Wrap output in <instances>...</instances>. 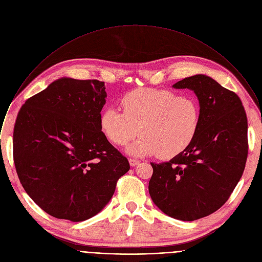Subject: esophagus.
Wrapping results in <instances>:
<instances>
[{"instance_id":"1","label":"esophagus","mask_w":262,"mask_h":262,"mask_svg":"<svg viewBox=\"0 0 262 262\" xmlns=\"http://www.w3.org/2000/svg\"><path fill=\"white\" fill-rule=\"evenodd\" d=\"M128 162H129V165L132 167H136V166H138L140 164V162L138 160H136V159H128Z\"/></svg>"}]
</instances>
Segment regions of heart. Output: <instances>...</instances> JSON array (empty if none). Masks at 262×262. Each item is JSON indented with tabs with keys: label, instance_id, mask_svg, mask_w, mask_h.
I'll return each instance as SVG.
<instances>
[{
	"label": "heart",
	"instance_id": "1",
	"mask_svg": "<svg viewBox=\"0 0 262 262\" xmlns=\"http://www.w3.org/2000/svg\"><path fill=\"white\" fill-rule=\"evenodd\" d=\"M123 112L105 107L99 116L104 137L115 145H125L140 130L142 135L127 146L136 157L157 155L171 159L182 152L195 138L201 118L198 99L167 90L139 89L121 99Z\"/></svg>",
	"mask_w": 262,
	"mask_h": 262
}]
</instances>
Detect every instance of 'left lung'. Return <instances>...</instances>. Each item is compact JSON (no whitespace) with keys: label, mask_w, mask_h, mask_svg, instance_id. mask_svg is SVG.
<instances>
[{"label":"left lung","mask_w":262,"mask_h":262,"mask_svg":"<svg viewBox=\"0 0 262 262\" xmlns=\"http://www.w3.org/2000/svg\"><path fill=\"white\" fill-rule=\"evenodd\" d=\"M196 94L201 110L198 132L182 152L151 163L148 190L167 215L195 221L217 210L239 181L248 157V121L239 97L205 74L173 85Z\"/></svg>","instance_id":"obj_1"}]
</instances>
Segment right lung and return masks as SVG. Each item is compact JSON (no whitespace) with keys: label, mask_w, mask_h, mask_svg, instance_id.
I'll use <instances>...</instances> for the list:
<instances>
[{"label":"right lung","mask_w":262,"mask_h":262,"mask_svg":"<svg viewBox=\"0 0 262 262\" xmlns=\"http://www.w3.org/2000/svg\"><path fill=\"white\" fill-rule=\"evenodd\" d=\"M105 86L61 78L20 107L13 159L23 188L47 213L71 222L97 214L129 164L99 126Z\"/></svg>","instance_id":"1"}]
</instances>
